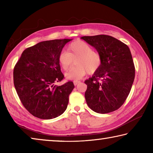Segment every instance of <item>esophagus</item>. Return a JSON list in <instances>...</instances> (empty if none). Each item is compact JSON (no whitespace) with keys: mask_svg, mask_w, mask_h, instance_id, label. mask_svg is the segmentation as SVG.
Listing matches in <instances>:
<instances>
[{"mask_svg":"<svg viewBox=\"0 0 153 153\" xmlns=\"http://www.w3.org/2000/svg\"><path fill=\"white\" fill-rule=\"evenodd\" d=\"M79 82H80L79 81H74V84L75 86H76V85H77V84H79Z\"/></svg>","mask_w":153,"mask_h":153,"instance_id":"1","label":"esophagus"}]
</instances>
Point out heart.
<instances>
[{
	"label": "heart",
	"instance_id": "obj_1",
	"mask_svg": "<svg viewBox=\"0 0 153 153\" xmlns=\"http://www.w3.org/2000/svg\"><path fill=\"white\" fill-rule=\"evenodd\" d=\"M68 52L62 51L59 56V62L64 70L70 68L73 59L76 67L71 68L65 74L67 79L70 80L81 79L86 73L94 74L101 66L102 58L100 54L93 51L88 44L84 41H76L68 46Z\"/></svg>",
	"mask_w": 153,
	"mask_h": 153
}]
</instances>
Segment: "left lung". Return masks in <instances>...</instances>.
Masks as SVG:
<instances>
[{
  "mask_svg": "<svg viewBox=\"0 0 153 153\" xmlns=\"http://www.w3.org/2000/svg\"><path fill=\"white\" fill-rule=\"evenodd\" d=\"M102 58L99 69L85 81V98L88 107L98 113L118 109L128 97L135 77V67L128 46L112 36H83Z\"/></svg>",
  "mask_w": 153,
  "mask_h": 153,
  "instance_id": "obj_1",
  "label": "left lung"
}]
</instances>
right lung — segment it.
I'll use <instances>...</instances> for the list:
<instances>
[{
	"mask_svg": "<svg viewBox=\"0 0 153 153\" xmlns=\"http://www.w3.org/2000/svg\"><path fill=\"white\" fill-rule=\"evenodd\" d=\"M72 39L40 42L24 50L13 70L14 86L24 107L42 120L59 117L66 110L74 83L54 85L64 76L59 56Z\"/></svg>",
	"mask_w": 153,
	"mask_h": 153,
	"instance_id": "1",
	"label": "right lung"
}]
</instances>
